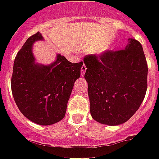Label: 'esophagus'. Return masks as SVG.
Wrapping results in <instances>:
<instances>
[{
    "label": "esophagus",
    "instance_id": "esophagus-1",
    "mask_svg": "<svg viewBox=\"0 0 159 159\" xmlns=\"http://www.w3.org/2000/svg\"><path fill=\"white\" fill-rule=\"evenodd\" d=\"M86 71H87V67H86V65L83 64L82 66V67H81V74H82V76H83L85 74Z\"/></svg>",
    "mask_w": 159,
    "mask_h": 159
}]
</instances>
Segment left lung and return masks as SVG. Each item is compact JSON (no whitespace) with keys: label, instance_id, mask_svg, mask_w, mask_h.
<instances>
[{"label":"left lung","instance_id":"obj_1","mask_svg":"<svg viewBox=\"0 0 159 159\" xmlns=\"http://www.w3.org/2000/svg\"><path fill=\"white\" fill-rule=\"evenodd\" d=\"M83 62L92 118L109 125L126 122L142 104L148 87L141 43L129 39L125 49L87 55Z\"/></svg>","mask_w":159,"mask_h":159}]
</instances>
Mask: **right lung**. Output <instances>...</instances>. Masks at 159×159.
Instances as JSON below:
<instances>
[{"instance_id": "add662e5", "label": "right lung", "mask_w": 159, "mask_h": 159, "mask_svg": "<svg viewBox=\"0 0 159 159\" xmlns=\"http://www.w3.org/2000/svg\"><path fill=\"white\" fill-rule=\"evenodd\" d=\"M41 39L39 32L30 36L16 56L11 91L19 110L26 118L40 125H50L65 116L83 62L72 63L57 54V60L51 65L35 64L32 45Z\"/></svg>"}]
</instances>
